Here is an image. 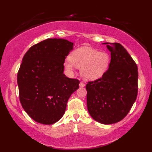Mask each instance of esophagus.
Instances as JSON below:
<instances>
[{"instance_id":"34e87169","label":"esophagus","mask_w":152,"mask_h":152,"mask_svg":"<svg viewBox=\"0 0 152 152\" xmlns=\"http://www.w3.org/2000/svg\"><path fill=\"white\" fill-rule=\"evenodd\" d=\"M79 86H80V87H82V88H83V87H84V86H85L84 83H83V82H80V84H79Z\"/></svg>"}]
</instances>
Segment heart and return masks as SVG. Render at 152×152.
<instances>
[{
    "label": "heart",
    "mask_w": 152,
    "mask_h": 152,
    "mask_svg": "<svg viewBox=\"0 0 152 152\" xmlns=\"http://www.w3.org/2000/svg\"><path fill=\"white\" fill-rule=\"evenodd\" d=\"M110 57L105 51L88 47H81L74 50L64 62L65 69L72 72L74 69H80V74L88 80L101 78L108 69Z\"/></svg>",
    "instance_id": "b5f03b06"
}]
</instances>
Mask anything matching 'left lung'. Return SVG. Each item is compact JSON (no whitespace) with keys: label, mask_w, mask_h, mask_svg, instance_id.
<instances>
[{"label":"left lung","mask_w":152,"mask_h":152,"mask_svg":"<svg viewBox=\"0 0 152 152\" xmlns=\"http://www.w3.org/2000/svg\"><path fill=\"white\" fill-rule=\"evenodd\" d=\"M102 44L110 51V63L101 78L87 83V106L93 119L108 125L122 120L136 101L138 74L137 64L122 45Z\"/></svg>","instance_id":"1"}]
</instances>
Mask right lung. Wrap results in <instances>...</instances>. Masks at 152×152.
<instances>
[{
    "label": "right lung",
    "instance_id": "right-lung-1",
    "mask_svg": "<svg viewBox=\"0 0 152 152\" xmlns=\"http://www.w3.org/2000/svg\"><path fill=\"white\" fill-rule=\"evenodd\" d=\"M74 44L63 38H48L30 48L18 73L23 108L39 124L51 125L63 117L70 95L80 81L67 78L64 62Z\"/></svg>",
    "mask_w": 152,
    "mask_h": 152
}]
</instances>
